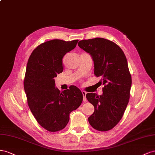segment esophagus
Masks as SVG:
<instances>
[{
	"label": "esophagus",
	"mask_w": 155,
	"mask_h": 155,
	"mask_svg": "<svg viewBox=\"0 0 155 155\" xmlns=\"http://www.w3.org/2000/svg\"><path fill=\"white\" fill-rule=\"evenodd\" d=\"M82 95H83V101H86V92L84 91H82Z\"/></svg>",
	"instance_id": "esophagus-1"
}]
</instances>
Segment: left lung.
Instances as JSON below:
<instances>
[{"label":"left lung","instance_id":"1","mask_svg":"<svg viewBox=\"0 0 155 155\" xmlns=\"http://www.w3.org/2000/svg\"><path fill=\"white\" fill-rule=\"evenodd\" d=\"M78 45L91 56L94 74L101 77L99 83L104 85L103 95L86 94L95 108L88 121L99 131L111 130L121 120L129 101L132 78L126 56L117 44L104 38L84 39Z\"/></svg>","mask_w":155,"mask_h":155}]
</instances>
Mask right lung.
<instances>
[{
  "mask_svg": "<svg viewBox=\"0 0 155 155\" xmlns=\"http://www.w3.org/2000/svg\"><path fill=\"white\" fill-rule=\"evenodd\" d=\"M78 40L61 39L44 42L32 51L26 65L24 89L28 105L38 123L49 132L62 130L69 114L81 104L83 95L75 86L60 91L54 78L63 71L62 59Z\"/></svg>",
  "mask_w": 155,
  "mask_h": 155,
  "instance_id": "right-lung-1",
  "label": "right lung"
}]
</instances>
